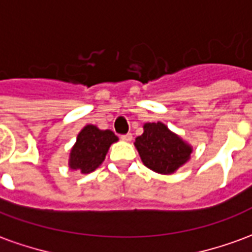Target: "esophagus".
I'll return each mask as SVG.
<instances>
[{
	"label": "esophagus",
	"mask_w": 252,
	"mask_h": 252,
	"mask_svg": "<svg viewBox=\"0 0 252 252\" xmlns=\"http://www.w3.org/2000/svg\"><path fill=\"white\" fill-rule=\"evenodd\" d=\"M120 139L123 140V142H131L132 135H131V133H126V135H121Z\"/></svg>",
	"instance_id": "obj_1"
}]
</instances>
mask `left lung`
<instances>
[{
	"instance_id": "8db88e82",
	"label": "left lung",
	"mask_w": 252,
	"mask_h": 252,
	"mask_svg": "<svg viewBox=\"0 0 252 252\" xmlns=\"http://www.w3.org/2000/svg\"><path fill=\"white\" fill-rule=\"evenodd\" d=\"M135 147L143 163L159 174H173L190 159L193 148L163 123H146Z\"/></svg>"
}]
</instances>
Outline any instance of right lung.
<instances>
[{
  "label": "right lung",
  "instance_id": "right-lung-1",
  "mask_svg": "<svg viewBox=\"0 0 252 252\" xmlns=\"http://www.w3.org/2000/svg\"><path fill=\"white\" fill-rule=\"evenodd\" d=\"M119 140L110 129H98L95 126H83L78 133L77 142L70 151L68 166L79 170L82 174H89L101 166L108 154L110 144Z\"/></svg>",
  "mask_w": 252,
  "mask_h": 252
}]
</instances>
